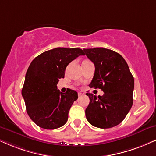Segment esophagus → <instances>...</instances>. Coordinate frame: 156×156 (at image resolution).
Returning <instances> with one entry per match:
<instances>
[{"label": "esophagus", "instance_id": "34e87169", "mask_svg": "<svg viewBox=\"0 0 156 156\" xmlns=\"http://www.w3.org/2000/svg\"><path fill=\"white\" fill-rule=\"evenodd\" d=\"M84 95V93H83V92H79L78 93V95L79 96H82Z\"/></svg>", "mask_w": 156, "mask_h": 156}]
</instances>
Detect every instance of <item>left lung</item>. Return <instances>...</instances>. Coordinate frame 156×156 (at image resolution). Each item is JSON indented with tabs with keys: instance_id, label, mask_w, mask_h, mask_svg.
Here are the masks:
<instances>
[{
	"instance_id": "obj_1",
	"label": "left lung",
	"mask_w": 156,
	"mask_h": 156,
	"mask_svg": "<svg viewBox=\"0 0 156 156\" xmlns=\"http://www.w3.org/2000/svg\"><path fill=\"white\" fill-rule=\"evenodd\" d=\"M84 51L95 68L89 86L104 93L98 97L86 93L90 98L86 118L95 127H113L124 120L133 104L134 77L126 61L116 52L104 48Z\"/></svg>"
}]
</instances>
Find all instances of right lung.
Returning a JSON list of instances; mask_svg holds the SVG:
<instances>
[{
    "mask_svg": "<svg viewBox=\"0 0 156 156\" xmlns=\"http://www.w3.org/2000/svg\"><path fill=\"white\" fill-rule=\"evenodd\" d=\"M82 55L80 48H56L37 55L30 63L22 95L29 116L40 127L54 129L66 123L78 95L71 89L61 93L57 84L64 77L69 63Z\"/></svg>",
    "mask_w": 156,
    "mask_h": 156,
    "instance_id": "1",
    "label": "right lung"
}]
</instances>
